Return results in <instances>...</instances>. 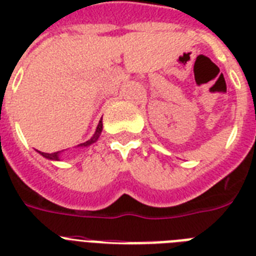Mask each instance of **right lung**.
<instances>
[{
    "instance_id": "right-lung-1",
    "label": "right lung",
    "mask_w": 256,
    "mask_h": 256,
    "mask_svg": "<svg viewBox=\"0 0 256 256\" xmlns=\"http://www.w3.org/2000/svg\"><path fill=\"white\" fill-rule=\"evenodd\" d=\"M100 132H102V120H100V124H98V126H96V132H94V136H92L88 140L84 142V144H78V148H88L90 144H92L94 142H96V140H98V138H100ZM40 152L42 156H45V158H48V160H61V158H60V154H61V152Z\"/></svg>"
}]
</instances>
